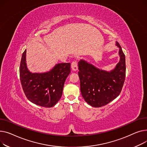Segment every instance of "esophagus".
<instances>
[{
  "mask_svg": "<svg viewBox=\"0 0 147 147\" xmlns=\"http://www.w3.org/2000/svg\"><path fill=\"white\" fill-rule=\"evenodd\" d=\"M71 67L72 69V70L74 71H76L78 70V65H77V63H76V61H74L72 63Z\"/></svg>",
  "mask_w": 147,
  "mask_h": 147,
  "instance_id": "esophagus-1",
  "label": "esophagus"
}]
</instances>
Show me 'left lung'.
I'll use <instances>...</instances> for the list:
<instances>
[{"label":"left lung","instance_id":"1","mask_svg":"<svg viewBox=\"0 0 147 147\" xmlns=\"http://www.w3.org/2000/svg\"><path fill=\"white\" fill-rule=\"evenodd\" d=\"M119 49V62L109 71L101 69L84 59L78 62V75L82 96L94 107L107 105L119 96L122 91L126 76L125 56L121 47Z\"/></svg>","mask_w":147,"mask_h":147}]
</instances>
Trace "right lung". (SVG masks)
I'll return each instance as SVG.
<instances>
[{"label":"right lung","instance_id":"right-lung-1","mask_svg":"<svg viewBox=\"0 0 147 147\" xmlns=\"http://www.w3.org/2000/svg\"><path fill=\"white\" fill-rule=\"evenodd\" d=\"M26 50L20 67V81L27 98L34 104L51 107L62 97L66 78L71 72L70 63H61L46 72L32 73L26 63Z\"/></svg>","mask_w":147,"mask_h":147}]
</instances>
